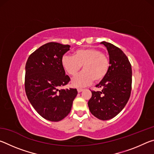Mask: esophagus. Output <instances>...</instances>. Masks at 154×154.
<instances>
[{"label":"esophagus","instance_id":"esophagus-1","mask_svg":"<svg viewBox=\"0 0 154 154\" xmlns=\"http://www.w3.org/2000/svg\"><path fill=\"white\" fill-rule=\"evenodd\" d=\"M83 90H83V89H82V88H78V89H77V92H79V93H80V92H83Z\"/></svg>","mask_w":154,"mask_h":154}]
</instances>
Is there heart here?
I'll return each instance as SVG.
<instances>
[{
  "instance_id": "obj_1",
  "label": "heart",
  "mask_w": 154,
  "mask_h": 154,
  "mask_svg": "<svg viewBox=\"0 0 154 154\" xmlns=\"http://www.w3.org/2000/svg\"><path fill=\"white\" fill-rule=\"evenodd\" d=\"M62 65L71 76L76 75L83 66V71L74 77L72 84L75 87H84L94 79L99 82L103 79L109 69V60L102 51L95 48L82 49L74 52L73 56L64 55Z\"/></svg>"
}]
</instances>
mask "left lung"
<instances>
[{
	"label": "left lung",
	"mask_w": 154,
	"mask_h": 154,
	"mask_svg": "<svg viewBox=\"0 0 154 154\" xmlns=\"http://www.w3.org/2000/svg\"><path fill=\"white\" fill-rule=\"evenodd\" d=\"M109 56V69L105 77L96 85L102 90L92 92L88 101L94 116L101 120L113 118L128 103L131 93L132 68L127 56L118 47L103 41Z\"/></svg>",
	"instance_id": "8db88e82"
}]
</instances>
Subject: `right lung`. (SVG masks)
Segmentation results:
<instances>
[{
  "instance_id": "add662e5",
  "label": "right lung",
  "mask_w": 154,
  "mask_h": 154,
  "mask_svg": "<svg viewBox=\"0 0 154 154\" xmlns=\"http://www.w3.org/2000/svg\"><path fill=\"white\" fill-rule=\"evenodd\" d=\"M69 45L46 43L29 56L26 64L25 90L28 100L41 117L59 122L71 110L77 89L59 90L70 82L62 65Z\"/></svg>"
}]
</instances>
